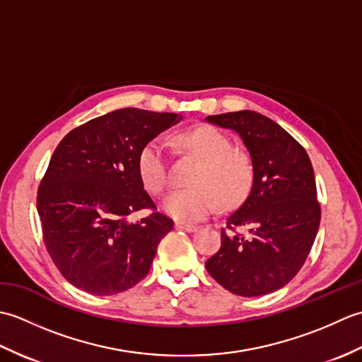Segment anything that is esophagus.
<instances>
[{
  "label": "esophagus",
  "instance_id": "esophagus-1",
  "mask_svg": "<svg viewBox=\"0 0 362 362\" xmlns=\"http://www.w3.org/2000/svg\"><path fill=\"white\" fill-rule=\"evenodd\" d=\"M175 228L177 230H183V232H196L197 227L196 226H188V224H182V222H175Z\"/></svg>",
  "mask_w": 362,
  "mask_h": 362
}]
</instances>
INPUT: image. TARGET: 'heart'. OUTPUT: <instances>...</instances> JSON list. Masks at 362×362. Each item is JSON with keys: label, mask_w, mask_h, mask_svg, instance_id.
<instances>
[{"label": "heart", "mask_w": 362, "mask_h": 362, "mask_svg": "<svg viewBox=\"0 0 362 362\" xmlns=\"http://www.w3.org/2000/svg\"><path fill=\"white\" fill-rule=\"evenodd\" d=\"M183 149L199 160L187 189L173 191L163 201V211L182 224L209 218L222 205H235L247 196L253 180L250 157L232 148L230 138L213 126H199L177 136ZM143 187L160 196L168 185V165L160 140L146 143L136 158Z\"/></svg>", "instance_id": "b5f03b06"}]
</instances>
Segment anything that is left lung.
I'll use <instances>...</instances> for the list:
<instances>
[{
	"instance_id": "8db88e82",
	"label": "left lung",
	"mask_w": 362,
	"mask_h": 362,
	"mask_svg": "<svg viewBox=\"0 0 362 362\" xmlns=\"http://www.w3.org/2000/svg\"><path fill=\"white\" fill-rule=\"evenodd\" d=\"M240 135L250 153L247 199L227 218L221 247L205 261L222 288L243 297L269 294L302 269L320 224L316 179L308 153L286 130L253 110L206 117ZM247 228L245 235L234 233Z\"/></svg>"
}]
</instances>
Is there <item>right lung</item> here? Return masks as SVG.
Listing matches in <instances>:
<instances>
[{
  "label": "right lung",
  "instance_id": "add662e5",
  "mask_svg": "<svg viewBox=\"0 0 362 362\" xmlns=\"http://www.w3.org/2000/svg\"><path fill=\"white\" fill-rule=\"evenodd\" d=\"M182 115L113 110L73 129L54 151L37 193L43 241L65 279L95 296H112L148 275L174 222L156 210L136 169L141 148Z\"/></svg>",
  "mask_w": 362,
  "mask_h": 362
}]
</instances>
